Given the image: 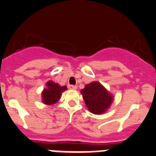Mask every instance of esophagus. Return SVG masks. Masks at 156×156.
<instances>
[{
	"label": "esophagus",
	"instance_id": "34e87169",
	"mask_svg": "<svg viewBox=\"0 0 156 156\" xmlns=\"http://www.w3.org/2000/svg\"><path fill=\"white\" fill-rule=\"evenodd\" d=\"M68 88L69 89V90H76L77 89V87L76 86H74V85H69L68 86Z\"/></svg>",
	"mask_w": 156,
	"mask_h": 156
}]
</instances>
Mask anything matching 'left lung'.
<instances>
[{
    "mask_svg": "<svg viewBox=\"0 0 156 156\" xmlns=\"http://www.w3.org/2000/svg\"><path fill=\"white\" fill-rule=\"evenodd\" d=\"M80 93L88 110L96 115L105 113L113 101V95L98 81L87 84Z\"/></svg>",
    "mask_w": 156,
    "mask_h": 156,
    "instance_id": "8db88e82",
    "label": "left lung"
}]
</instances>
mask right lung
<instances>
[{
  "mask_svg": "<svg viewBox=\"0 0 156 156\" xmlns=\"http://www.w3.org/2000/svg\"><path fill=\"white\" fill-rule=\"evenodd\" d=\"M67 90L66 86H60L57 83L49 80L46 83V88L41 93L42 102L46 105H53L57 103L60 99L63 92Z\"/></svg>",
  "mask_w": 156,
  "mask_h": 156,
  "instance_id": "add662e5",
  "label": "right lung"
}]
</instances>
